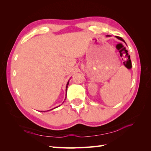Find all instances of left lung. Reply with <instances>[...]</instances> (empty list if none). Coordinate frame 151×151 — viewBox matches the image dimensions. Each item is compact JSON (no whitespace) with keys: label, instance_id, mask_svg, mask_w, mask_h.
<instances>
[{"label":"left lung","instance_id":"1","mask_svg":"<svg viewBox=\"0 0 151 151\" xmlns=\"http://www.w3.org/2000/svg\"><path fill=\"white\" fill-rule=\"evenodd\" d=\"M109 36V37H110V36H108H108ZM115 37H116V38H117V39L118 40H121V41H123V42L124 43H125V41H124V40L123 39V38H122V37H118V36H115Z\"/></svg>","mask_w":151,"mask_h":151}]
</instances>
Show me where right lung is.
I'll use <instances>...</instances> for the list:
<instances>
[{"label":"right lung","instance_id":"obj_1","mask_svg":"<svg viewBox=\"0 0 151 151\" xmlns=\"http://www.w3.org/2000/svg\"><path fill=\"white\" fill-rule=\"evenodd\" d=\"M69 81L67 82V85H66V89H65V91H66V93H67V87H68V85H69ZM65 99H66V97H65ZM56 108H58V106L57 107H56ZM56 108H52V109H51V110H47V111H41V112H45V111H50V110H54V109H55Z\"/></svg>","mask_w":151,"mask_h":151}]
</instances>
